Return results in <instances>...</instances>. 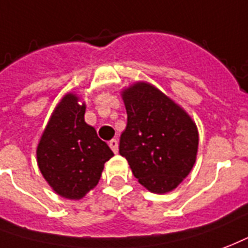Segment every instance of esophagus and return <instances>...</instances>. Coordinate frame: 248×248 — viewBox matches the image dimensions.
<instances>
[{"label": "esophagus", "mask_w": 248, "mask_h": 248, "mask_svg": "<svg viewBox=\"0 0 248 248\" xmlns=\"http://www.w3.org/2000/svg\"><path fill=\"white\" fill-rule=\"evenodd\" d=\"M109 146H111V149L115 152V153L119 152V141H117L116 139H112L111 141H109Z\"/></svg>", "instance_id": "34e87169"}]
</instances>
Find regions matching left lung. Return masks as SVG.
Instances as JSON below:
<instances>
[{
	"instance_id": "left-lung-1",
	"label": "left lung",
	"mask_w": 248,
	"mask_h": 248,
	"mask_svg": "<svg viewBox=\"0 0 248 248\" xmlns=\"http://www.w3.org/2000/svg\"><path fill=\"white\" fill-rule=\"evenodd\" d=\"M128 123L119 152L146 190H174L196 164L198 128L190 115L148 82L122 90Z\"/></svg>"
}]
</instances>
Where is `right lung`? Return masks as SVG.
I'll return each instance as SVG.
<instances>
[{"mask_svg": "<svg viewBox=\"0 0 248 248\" xmlns=\"http://www.w3.org/2000/svg\"><path fill=\"white\" fill-rule=\"evenodd\" d=\"M86 103L68 92L52 111L37 146L38 168L58 196L82 200L100 180L113 152L84 120Z\"/></svg>", "mask_w": 248, "mask_h": 248, "instance_id": "right-lung-1", "label": "right lung"}]
</instances>
